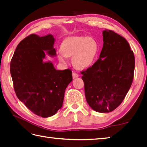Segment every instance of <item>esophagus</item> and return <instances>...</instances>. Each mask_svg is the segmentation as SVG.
I'll use <instances>...</instances> for the list:
<instances>
[{"mask_svg": "<svg viewBox=\"0 0 147 147\" xmlns=\"http://www.w3.org/2000/svg\"><path fill=\"white\" fill-rule=\"evenodd\" d=\"M72 75H73V79H75V78H78V77L79 76L78 74L77 73H74V72H73V74H72Z\"/></svg>", "mask_w": 147, "mask_h": 147, "instance_id": "esophagus-1", "label": "esophagus"}]
</instances>
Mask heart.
<instances>
[{
	"instance_id": "1",
	"label": "heart",
	"mask_w": 147,
	"mask_h": 147,
	"mask_svg": "<svg viewBox=\"0 0 147 147\" xmlns=\"http://www.w3.org/2000/svg\"><path fill=\"white\" fill-rule=\"evenodd\" d=\"M98 51L99 45L92 37L70 36L63 41L57 54L60 62L64 64L67 57H72L74 67L84 69L93 64Z\"/></svg>"
}]
</instances>
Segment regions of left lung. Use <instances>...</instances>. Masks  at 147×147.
I'll return each instance as SVG.
<instances>
[{
	"instance_id": "obj_1",
	"label": "left lung",
	"mask_w": 147,
	"mask_h": 147,
	"mask_svg": "<svg viewBox=\"0 0 147 147\" xmlns=\"http://www.w3.org/2000/svg\"><path fill=\"white\" fill-rule=\"evenodd\" d=\"M102 36L99 59L82 74L88 105L99 113H109L121 104L131 87L135 59L124 37L106 29Z\"/></svg>"
}]
</instances>
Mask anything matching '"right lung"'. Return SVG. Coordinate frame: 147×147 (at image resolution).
I'll list each match as a JSON object with an SVG mask.
<instances>
[{
	"mask_svg": "<svg viewBox=\"0 0 147 147\" xmlns=\"http://www.w3.org/2000/svg\"><path fill=\"white\" fill-rule=\"evenodd\" d=\"M55 41L51 34L42 37L31 34L17 46L10 64L18 98L43 118L54 115L62 108L65 90L73 80L71 70H56L51 61H44L46 54L57 55Z\"/></svg>",
	"mask_w": 147,
	"mask_h": 147,
	"instance_id": "add662e5",
	"label": "right lung"
}]
</instances>
